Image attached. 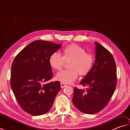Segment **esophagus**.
<instances>
[{"instance_id": "1", "label": "esophagus", "mask_w": 130, "mask_h": 130, "mask_svg": "<svg viewBox=\"0 0 130 130\" xmlns=\"http://www.w3.org/2000/svg\"><path fill=\"white\" fill-rule=\"evenodd\" d=\"M66 86H67V85H66L65 84L63 83H61V88H65Z\"/></svg>"}]
</instances>
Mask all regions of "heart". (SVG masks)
I'll list each match as a JSON object with an SVG mask.
<instances>
[{
    "instance_id": "heart-1",
    "label": "heart",
    "mask_w": 130,
    "mask_h": 130,
    "mask_svg": "<svg viewBox=\"0 0 130 130\" xmlns=\"http://www.w3.org/2000/svg\"><path fill=\"white\" fill-rule=\"evenodd\" d=\"M65 61L70 62L69 70L60 71L56 78L65 84H71L78 76V73L82 76L86 75L92 70L94 62V56L90 53H87L82 46L71 44L63 48L62 56L56 52L52 53L49 57L48 63L52 69L60 70L65 63Z\"/></svg>"
}]
</instances>
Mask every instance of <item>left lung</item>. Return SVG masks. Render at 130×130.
<instances>
[{"label":"left lung","mask_w":130,"mask_h":130,"mask_svg":"<svg viewBox=\"0 0 130 130\" xmlns=\"http://www.w3.org/2000/svg\"><path fill=\"white\" fill-rule=\"evenodd\" d=\"M95 43V59L90 72L80 82L84 90L74 88L72 102L77 109L86 114H95L103 109L111 99L116 87V66L110 52Z\"/></svg>","instance_id":"obj_1"}]
</instances>
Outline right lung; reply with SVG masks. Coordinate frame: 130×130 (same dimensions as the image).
<instances>
[{
    "instance_id": "obj_1",
    "label": "right lung",
    "mask_w": 130,
    "mask_h": 130,
    "mask_svg": "<svg viewBox=\"0 0 130 130\" xmlns=\"http://www.w3.org/2000/svg\"><path fill=\"white\" fill-rule=\"evenodd\" d=\"M61 46V43L35 41L24 48L13 61L11 88L19 106L30 115L46 113L61 89L59 81L47 83L53 76L49 57Z\"/></svg>"
}]
</instances>
